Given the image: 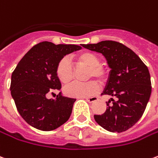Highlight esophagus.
<instances>
[{
	"mask_svg": "<svg viewBox=\"0 0 158 158\" xmlns=\"http://www.w3.org/2000/svg\"><path fill=\"white\" fill-rule=\"evenodd\" d=\"M98 97H92V98H85V100L89 102H94L98 100Z\"/></svg>",
	"mask_w": 158,
	"mask_h": 158,
	"instance_id": "obj_1",
	"label": "esophagus"
}]
</instances>
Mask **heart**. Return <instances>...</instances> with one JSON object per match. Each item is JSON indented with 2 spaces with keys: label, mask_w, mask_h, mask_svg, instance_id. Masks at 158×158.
Returning a JSON list of instances; mask_svg holds the SVG:
<instances>
[{
  "label": "heart",
  "mask_w": 158,
  "mask_h": 158,
  "mask_svg": "<svg viewBox=\"0 0 158 158\" xmlns=\"http://www.w3.org/2000/svg\"><path fill=\"white\" fill-rule=\"evenodd\" d=\"M76 62L79 66H84L89 68L88 79L95 78L99 81H103L106 79L107 72L102 65H100V59L96 54L92 52H83L76 57ZM56 74L60 81L63 84H68L73 78V68L70 60L63 58L56 66ZM99 90V85L95 80H90L86 83L73 82L65 87L64 91L66 95L74 98H85L95 94Z\"/></svg>",
  "instance_id": "heart-1"
}]
</instances>
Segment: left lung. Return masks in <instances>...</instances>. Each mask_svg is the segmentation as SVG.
Instances as JSON below:
<instances>
[{"instance_id":"8db88e82","label":"left lung","mask_w":158,"mask_h":158,"mask_svg":"<svg viewBox=\"0 0 158 158\" xmlns=\"http://www.w3.org/2000/svg\"><path fill=\"white\" fill-rule=\"evenodd\" d=\"M82 46L102 53L111 68L102 95L112 98L106 102L108 107L104 113L95 114V121L112 133L127 131L143 115L151 97L148 68L131 48L119 42L106 40Z\"/></svg>"}]
</instances>
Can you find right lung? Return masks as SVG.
Instances as JSON below:
<instances>
[{"mask_svg":"<svg viewBox=\"0 0 158 158\" xmlns=\"http://www.w3.org/2000/svg\"><path fill=\"white\" fill-rule=\"evenodd\" d=\"M79 45L42 42L23 56L12 73L10 90L19 114L29 125L51 131L64 124L71 115L75 98H47L60 90L56 66L64 56L80 49Z\"/></svg>","mask_w":158,"mask_h":158,"instance_id":"add662e5","label":"right lung"}]
</instances>
